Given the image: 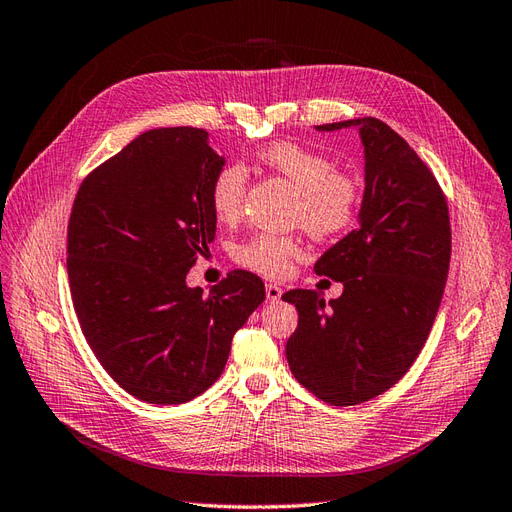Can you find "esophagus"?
I'll return each instance as SVG.
<instances>
[{
	"instance_id": "1",
	"label": "esophagus",
	"mask_w": 512,
	"mask_h": 512,
	"mask_svg": "<svg viewBox=\"0 0 512 512\" xmlns=\"http://www.w3.org/2000/svg\"><path fill=\"white\" fill-rule=\"evenodd\" d=\"M281 296H283V289L279 287V285H266V298L270 300V302H276V300H281Z\"/></svg>"
}]
</instances>
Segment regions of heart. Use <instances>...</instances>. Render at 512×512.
<instances>
[{"label":"heart","instance_id":"heart-1","mask_svg":"<svg viewBox=\"0 0 512 512\" xmlns=\"http://www.w3.org/2000/svg\"><path fill=\"white\" fill-rule=\"evenodd\" d=\"M259 163L281 175L298 191L294 221L315 238L341 236L356 223L362 191L354 175L337 171L326 154L304 148L294 141H274L261 148ZM246 169L240 163H227L214 173L210 182V206L218 221H233L242 210L246 191ZM304 246L296 236L261 231L240 242L233 257L240 266L268 279H279L289 272L291 261L302 257Z\"/></svg>","mask_w":512,"mask_h":512}]
</instances>
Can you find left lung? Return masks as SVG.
<instances>
[{"mask_svg": "<svg viewBox=\"0 0 512 512\" xmlns=\"http://www.w3.org/2000/svg\"><path fill=\"white\" fill-rule=\"evenodd\" d=\"M358 128L364 195L358 227L321 255L315 272L343 283L326 302L291 289L298 328L285 354L298 382L330 405H358L412 367L440 309L450 266L448 203L407 141L377 118L317 126Z\"/></svg>", "mask_w": 512, "mask_h": 512, "instance_id": "1", "label": "left lung"}]
</instances>
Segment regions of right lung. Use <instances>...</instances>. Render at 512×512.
I'll list each match as a JSON object with an SVG mask.
<instances>
[{
  "instance_id": "right-lung-1",
  "label": "right lung",
  "mask_w": 512,
  "mask_h": 512,
  "mask_svg": "<svg viewBox=\"0 0 512 512\" xmlns=\"http://www.w3.org/2000/svg\"><path fill=\"white\" fill-rule=\"evenodd\" d=\"M225 165L203 128H154L81 182L68 283L87 345L128 394L180 405L221 377L266 287L233 270L203 296L186 274L216 233L210 182Z\"/></svg>"
}]
</instances>
